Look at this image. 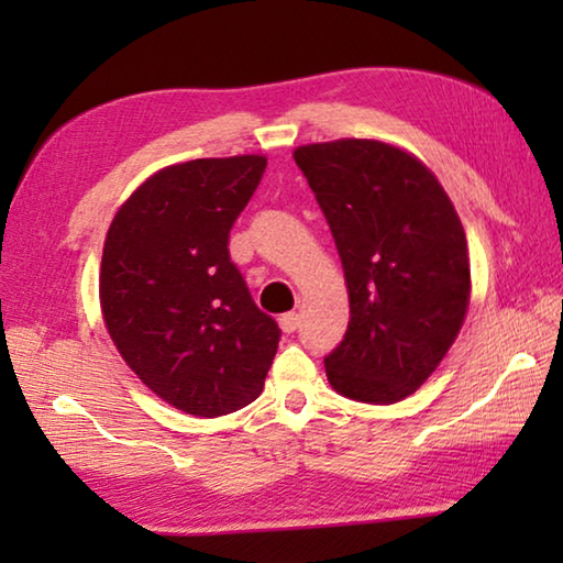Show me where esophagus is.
Returning a JSON list of instances; mask_svg holds the SVG:
<instances>
[{
  "label": "esophagus",
  "instance_id": "34e87169",
  "mask_svg": "<svg viewBox=\"0 0 563 563\" xmlns=\"http://www.w3.org/2000/svg\"><path fill=\"white\" fill-rule=\"evenodd\" d=\"M278 322H280V330L288 332V335H290V332L300 328V316H298V312H285V316L278 318Z\"/></svg>",
  "mask_w": 563,
  "mask_h": 563
}]
</instances>
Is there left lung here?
Returning <instances> with one entry per match:
<instances>
[{
	"label": "left lung",
	"mask_w": 563,
	"mask_h": 563,
	"mask_svg": "<svg viewBox=\"0 0 563 563\" xmlns=\"http://www.w3.org/2000/svg\"><path fill=\"white\" fill-rule=\"evenodd\" d=\"M350 295V322L325 357L335 393L393 405L440 365L470 308V255L440 180L407 151L373 139L295 148Z\"/></svg>",
	"instance_id": "1"
}]
</instances>
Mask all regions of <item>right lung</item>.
I'll use <instances>...</instances> for the list:
<instances>
[{
    "label": "right lung",
    "mask_w": 563,
    "mask_h": 563,
    "mask_svg": "<svg viewBox=\"0 0 563 563\" xmlns=\"http://www.w3.org/2000/svg\"><path fill=\"white\" fill-rule=\"evenodd\" d=\"M265 156L161 168L113 216L99 298L113 345L151 393L221 417L263 393L280 328L253 302L228 253Z\"/></svg>",
    "instance_id": "add662e5"
}]
</instances>
